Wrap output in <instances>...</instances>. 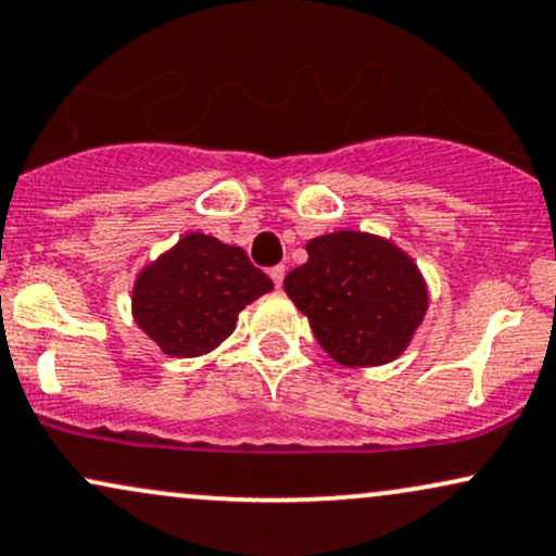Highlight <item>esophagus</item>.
<instances>
[{
	"instance_id": "obj_1",
	"label": "esophagus",
	"mask_w": 556,
	"mask_h": 556,
	"mask_svg": "<svg viewBox=\"0 0 556 556\" xmlns=\"http://www.w3.org/2000/svg\"><path fill=\"white\" fill-rule=\"evenodd\" d=\"M269 274H271L274 285H277V287H282V282H285V266H282V264H279V266H274V269H271Z\"/></svg>"
}]
</instances>
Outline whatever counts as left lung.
<instances>
[{"instance_id": "8db88e82", "label": "left lung", "mask_w": 556, "mask_h": 556, "mask_svg": "<svg viewBox=\"0 0 556 556\" xmlns=\"http://www.w3.org/2000/svg\"><path fill=\"white\" fill-rule=\"evenodd\" d=\"M285 292L311 318L318 344L346 367L386 365L406 350L427 311L414 261L383 238L331 232L313 238Z\"/></svg>"}]
</instances>
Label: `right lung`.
Instances as JSON below:
<instances>
[{
	"instance_id": "add662e5",
	"label": "right lung",
	"mask_w": 556,
	"mask_h": 556,
	"mask_svg": "<svg viewBox=\"0 0 556 556\" xmlns=\"http://www.w3.org/2000/svg\"><path fill=\"white\" fill-rule=\"evenodd\" d=\"M238 245L191 232L139 274L134 318L170 357H197L236 329L238 313L271 290Z\"/></svg>"
}]
</instances>
